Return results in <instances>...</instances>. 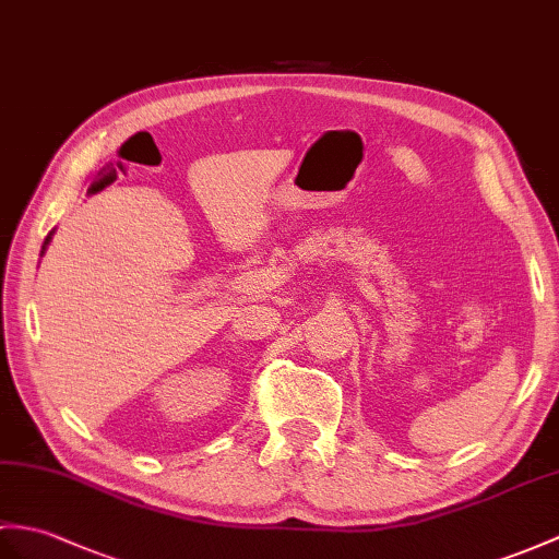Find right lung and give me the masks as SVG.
I'll return each instance as SVG.
<instances>
[{
    "label": "right lung",
    "instance_id": "add662e5",
    "mask_svg": "<svg viewBox=\"0 0 559 559\" xmlns=\"http://www.w3.org/2000/svg\"><path fill=\"white\" fill-rule=\"evenodd\" d=\"M47 242H49V236H47V240H45V245H47ZM43 250H45V248H43Z\"/></svg>",
    "mask_w": 559,
    "mask_h": 559
}]
</instances>
